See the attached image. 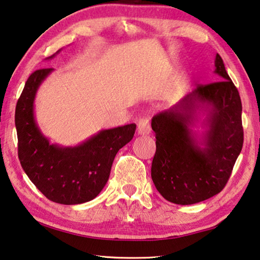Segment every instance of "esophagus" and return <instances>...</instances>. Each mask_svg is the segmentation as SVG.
Segmentation results:
<instances>
[{"mask_svg": "<svg viewBox=\"0 0 260 260\" xmlns=\"http://www.w3.org/2000/svg\"><path fill=\"white\" fill-rule=\"evenodd\" d=\"M138 133L140 135H148L151 133L150 120L148 118H140V120L138 121Z\"/></svg>", "mask_w": 260, "mask_h": 260, "instance_id": "esophagus-1", "label": "esophagus"}]
</instances>
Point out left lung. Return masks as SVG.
I'll list each match as a JSON object with an SVG mask.
<instances>
[{
  "label": "left lung",
  "instance_id": "obj_1",
  "mask_svg": "<svg viewBox=\"0 0 260 260\" xmlns=\"http://www.w3.org/2000/svg\"><path fill=\"white\" fill-rule=\"evenodd\" d=\"M215 67L221 81L198 85L151 121L155 133L151 177L160 194L173 204L193 205L218 194L242 150L241 99L218 53ZM199 107L207 112L205 148L189 128Z\"/></svg>",
  "mask_w": 260,
  "mask_h": 260
}]
</instances>
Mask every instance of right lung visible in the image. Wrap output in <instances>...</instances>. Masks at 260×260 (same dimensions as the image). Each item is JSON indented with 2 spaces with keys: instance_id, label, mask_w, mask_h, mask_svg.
Listing matches in <instances>:
<instances>
[{
  "instance_id": "obj_1",
  "label": "right lung",
  "mask_w": 260,
  "mask_h": 260,
  "mask_svg": "<svg viewBox=\"0 0 260 260\" xmlns=\"http://www.w3.org/2000/svg\"><path fill=\"white\" fill-rule=\"evenodd\" d=\"M52 70L32 73L17 102L18 157L27 176L49 200L61 205L84 204L105 187L117 152L133 139L136 125L101 131L77 146L51 144L35 121L34 100Z\"/></svg>"
}]
</instances>
